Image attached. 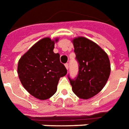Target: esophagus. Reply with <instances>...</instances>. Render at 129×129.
Returning a JSON list of instances; mask_svg holds the SVG:
<instances>
[{"mask_svg":"<svg viewBox=\"0 0 129 129\" xmlns=\"http://www.w3.org/2000/svg\"><path fill=\"white\" fill-rule=\"evenodd\" d=\"M65 66H66V69L68 70V67H69V66H68V63H65Z\"/></svg>","mask_w":129,"mask_h":129,"instance_id":"esophagus-1","label":"esophagus"}]
</instances>
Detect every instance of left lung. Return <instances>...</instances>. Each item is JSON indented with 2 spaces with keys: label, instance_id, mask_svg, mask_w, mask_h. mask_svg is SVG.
<instances>
[{
  "label": "left lung",
  "instance_id": "left-lung-1",
  "mask_svg": "<svg viewBox=\"0 0 129 129\" xmlns=\"http://www.w3.org/2000/svg\"><path fill=\"white\" fill-rule=\"evenodd\" d=\"M73 43L79 71L75 78L69 75L68 77L73 92L81 99L88 100L100 92L108 81L110 61L99 45L86 38H76Z\"/></svg>",
  "mask_w": 129,
  "mask_h": 129
}]
</instances>
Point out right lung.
I'll list each match as a JSON object with an SVG mask.
<instances>
[{"label": "right lung", "mask_w": 129, "mask_h": 129, "mask_svg": "<svg viewBox=\"0 0 129 129\" xmlns=\"http://www.w3.org/2000/svg\"><path fill=\"white\" fill-rule=\"evenodd\" d=\"M55 41H57L56 39ZM54 41L44 38L35 43L18 64V74L23 87L32 96L47 100L56 92L59 79L67 74L60 61L59 53H54Z\"/></svg>", "instance_id": "obj_1"}]
</instances>
